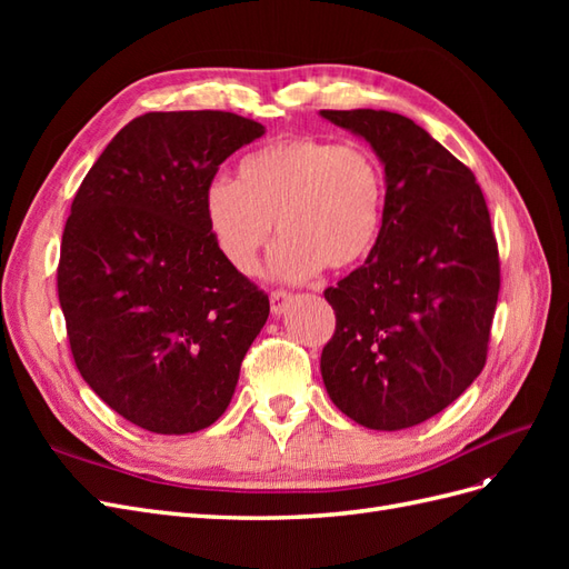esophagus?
I'll return each instance as SVG.
<instances>
[{
	"label": "esophagus",
	"instance_id": "obj_1",
	"mask_svg": "<svg viewBox=\"0 0 569 569\" xmlns=\"http://www.w3.org/2000/svg\"><path fill=\"white\" fill-rule=\"evenodd\" d=\"M291 297L289 291H284V289H274V291H270V311H272V316H282L284 311H287V306L291 303Z\"/></svg>",
	"mask_w": 569,
	"mask_h": 569
}]
</instances>
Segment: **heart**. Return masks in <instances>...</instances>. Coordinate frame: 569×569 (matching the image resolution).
<instances>
[{"mask_svg": "<svg viewBox=\"0 0 569 569\" xmlns=\"http://www.w3.org/2000/svg\"><path fill=\"white\" fill-rule=\"evenodd\" d=\"M385 201V168L372 149L287 134L239 161L237 182L206 187L203 213L218 251L242 274L261 266L278 220L270 270L303 282L322 268L363 263L380 239Z\"/></svg>", "mask_w": 569, "mask_h": 569, "instance_id": "b5f03b06", "label": "heart"}]
</instances>
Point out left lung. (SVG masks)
<instances>
[{
    "label": "left lung",
    "mask_w": 569,
    "mask_h": 569,
    "mask_svg": "<svg viewBox=\"0 0 569 569\" xmlns=\"http://www.w3.org/2000/svg\"><path fill=\"white\" fill-rule=\"evenodd\" d=\"M385 163L382 232L368 261L325 289L337 316L320 372L332 403L368 429L429 420L487 363L501 263L472 170L410 118L320 111Z\"/></svg>",
    "instance_id": "obj_1"
}]
</instances>
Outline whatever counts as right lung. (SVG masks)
Listing matches in <instances>:
<instances>
[{"label": "right lung", "mask_w": 569, "mask_h": 569, "mask_svg": "<svg viewBox=\"0 0 569 569\" xmlns=\"http://www.w3.org/2000/svg\"><path fill=\"white\" fill-rule=\"evenodd\" d=\"M266 132L230 111H153L120 130L66 220L59 303L82 380L157 435L213 425L270 301L218 251L203 197Z\"/></svg>", "instance_id": "obj_1"}]
</instances>
